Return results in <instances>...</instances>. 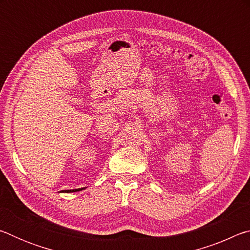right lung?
Returning a JSON list of instances; mask_svg holds the SVG:
<instances>
[{"instance_id": "1", "label": "right lung", "mask_w": 250, "mask_h": 250, "mask_svg": "<svg viewBox=\"0 0 250 250\" xmlns=\"http://www.w3.org/2000/svg\"><path fill=\"white\" fill-rule=\"evenodd\" d=\"M83 188H76V189H64L62 192H66V193H70V192H78V191H82Z\"/></svg>"}]
</instances>
